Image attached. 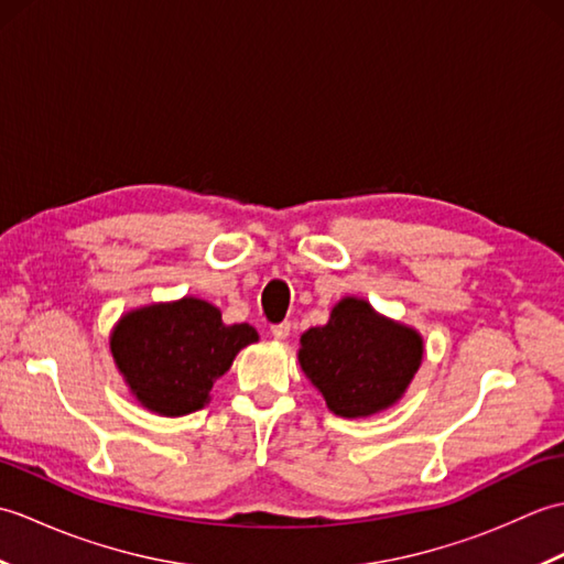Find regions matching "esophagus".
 Masks as SVG:
<instances>
[{"mask_svg": "<svg viewBox=\"0 0 564 564\" xmlns=\"http://www.w3.org/2000/svg\"><path fill=\"white\" fill-rule=\"evenodd\" d=\"M291 334V322H279V325H271V337L273 339H285Z\"/></svg>", "mask_w": 564, "mask_h": 564, "instance_id": "obj_1", "label": "esophagus"}]
</instances>
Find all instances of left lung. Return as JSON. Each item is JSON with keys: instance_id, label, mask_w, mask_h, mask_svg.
Here are the masks:
<instances>
[{"instance_id": "1", "label": "left lung", "mask_w": 564, "mask_h": 564, "mask_svg": "<svg viewBox=\"0 0 564 564\" xmlns=\"http://www.w3.org/2000/svg\"><path fill=\"white\" fill-rule=\"evenodd\" d=\"M422 351L414 329L376 315L366 301L344 297L325 327L303 334L297 358L329 410L354 419L398 402Z\"/></svg>"}]
</instances>
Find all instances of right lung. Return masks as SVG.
<instances>
[{"mask_svg":"<svg viewBox=\"0 0 564 564\" xmlns=\"http://www.w3.org/2000/svg\"><path fill=\"white\" fill-rule=\"evenodd\" d=\"M259 334L223 325V315L198 297L128 313L111 337L116 366L148 410L182 416L208 402L213 382Z\"/></svg>","mask_w":564,"mask_h":564,"instance_id":"obj_1","label":"right lung"}]
</instances>
